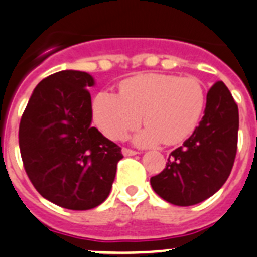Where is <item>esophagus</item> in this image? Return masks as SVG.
Masks as SVG:
<instances>
[{"instance_id": "34e87169", "label": "esophagus", "mask_w": 257, "mask_h": 257, "mask_svg": "<svg viewBox=\"0 0 257 257\" xmlns=\"http://www.w3.org/2000/svg\"><path fill=\"white\" fill-rule=\"evenodd\" d=\"M122 154H123V156H134L138 152L134 151V150H130V148H122Z\"/></svg>"}]
</instances>
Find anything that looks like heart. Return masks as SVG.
Listing matches in <instances>:
<instances>
[{"mask_svg":"<svg viewBox=\"0 0 257 257\" xmlns=\"http://www.w3.org/2000/svg\"><path fill=\"white\" fill-rule=\"evenodd\" d=\"M206 105V92L196 77L147 73L128 78L119 97L101 92L93 99V119L106 138L120 141L142 120L146 128L134 137L138 146L177 144L196 130Z\"/></svg>","mask_w":257,"mask_h":257,"instance_id":"heart-1","label":"heart"}]
</instances>
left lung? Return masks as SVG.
I'll list each match as a JSON object with an SVG mask.
<instances>
[{
    "mask_svg": "<svg viewBox=\"0 0 257 257\" xmlns=\"http://www.w3.org/2000/svg\"><path fill=\"white\" fill-rule=\"evenodd\" d=\"M238 130V105L227 86L215 82L207 92L200 124L171 152L162 173L151 177L155 193L177 206H192L215 194L234 165Z\"/></svg>",
    "mask_w": 257,
    "mask_h": 257,
    "instance_id": "8db88e82",
    "label": "left lung"
}]
</instances>
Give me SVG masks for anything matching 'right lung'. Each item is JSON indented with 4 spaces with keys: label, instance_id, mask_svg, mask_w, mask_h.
I'll list each match as a JSON object with an SVG mask.
<instances>
[{
    "label": "right lung",
    "instance_id": "right-lung-1",
    "mask_svg": "<svg viewBox=\"0 0 257 257\" xmlns=\"http://www.w3.org/2000/svg\"><path fill=\"white\" fill-rule=\"evenodd\" d=\"M92 75L65 69L35 86L19 123L22 162L40 196L69 210L107 198L120 147L92 127Z\"/></svg>",
    "mask_w": 257,
    "mask_h": 257
}]
</instances>
